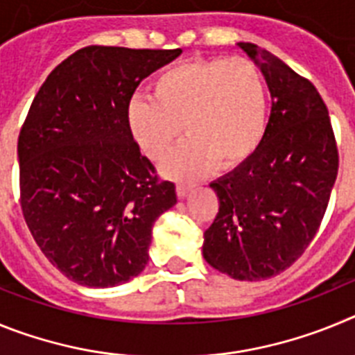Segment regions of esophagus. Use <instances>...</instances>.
I'll return each instance as SVG.
<instances>
[{
    "label": "esophagus",
    "mask_w": 355,
    "mask_h": 355,
    "mask_svg": "<svg viewBox=\"0 0 355 355\" xmlns=\"http://www.w3.org/2000/svg\"><path fill=\"white\" fill-rule=\"evenodd\" d=\"M192 190H193V184H190V183H178V187H175L178 197H181V199H183V197H187L188 193L192 192Z\"/></svg>",
    "instance_id": "obj_1"
}]
</instances>
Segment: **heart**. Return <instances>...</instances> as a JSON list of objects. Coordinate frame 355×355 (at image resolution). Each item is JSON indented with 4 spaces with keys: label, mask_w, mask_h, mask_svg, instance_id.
Masks as SVG:
<instances>
[{
    "label": "heart",
    "mask_w": 355,
    "mask_h": 355,
    "mask_svg": "<svg viewBox=\"0 0 355 355\" xmlns=\"http://www.w3.org/2000/svg\"><path fill=\"white\" fill-rule=\"evenodd\" d=\"M268 97L263 74L245 58L175 64L150 81V99H133L128 128L153 162L168 155L181 131L190 137L163 163L171 178L190 180L218 165L249 162L266 133Z\"/></svg>",
    "instance_id": "b5f03b06"
}]
</instances>
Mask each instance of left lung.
Segmentation results:
<instances>
[{"mask_svg": "<svg viewBox=\"0 0 355 355\" xmlns=\"http://www.w3.org/2000/svg\"><path fill=\"white\" fill-rule=\"evenodd\" d=\"M261 67L270 119L252 158L209 187L218 213L205 231L202 256L238 281L290 268L318 233L340 155L329 110L309 80L254 44H238Z\"/></svg>", "mask_w": 355, "mask_h": 355, "instance_id": "1", "label": "left lung"}]
</instances>
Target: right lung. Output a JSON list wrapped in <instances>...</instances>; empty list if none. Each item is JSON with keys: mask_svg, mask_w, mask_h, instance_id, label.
<instances>
[{"mask_svg": "<svg viewBox=\"0 0 355 355\" xmlns=\"http://www.w3.org/2000/svg\"><path fill=\"white\" fill-rule=\"evenodd\" d=\"M181 49L87 46L56 65L19 131V202L31 236L71 281L128 283L146 268L153 224L178 202L140 155L128 106Z\"/></svg>", "mask_w": 355, "mask_h": 355, "instance_id": "obj_1", "label": "right lung"}]
</instances>
